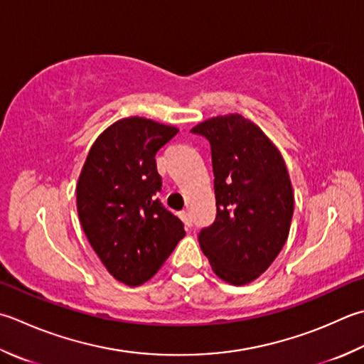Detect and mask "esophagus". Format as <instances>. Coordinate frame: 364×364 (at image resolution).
I'll return each instance as SVG.
<instances>
[{"mask_svg": "<svg viewBox=\"0 0 364 364\" xmlns=\"http://www.w3.org/2000/svg\"><path fill=\"white\" fill-rule=\"evenodd\" d=\"M180 218H181V220H183L184 225H186V227L192 225V216H191V213L188 210L180 211Z\"/></svg>", "mask_w": 364, "mask_h": 364, "instance_id": "obj_1", "label": "esophagus"}]
</instances>
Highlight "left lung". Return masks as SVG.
I'll return each instance as SVG.
<instances>
[{
  "label": "left lung",
  "mask_w": 364,
  "mask_h": 364,
  "mask_svg": "<svg viewBox=\"0 0 364 364\" xmlns=\"http://www.w3.org/2000/svg\"><path fill=\"white\" fill-rule=\"evenodd\" d=\"M191 131L210 140L218 210L198 243L218 277L245 286L267 272L287 241L294 189L286 162L267 134L238 113Z\"/></svg>",
  "instance_id": "8db88e82"
}]
</instances>
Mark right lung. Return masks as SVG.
<instances>
[{
  "label": "right lung",
  "mask_w": 364,
  "mask_h": 364,
  "mask_svg": "<svg viewBox=\"0 0 364 364\" xmlns=\"http://www.w3.org/2000/svg\"><path fill=\"white\" fill-rule=\"evenodd\" d=\"M178 127L144 117L118 119L90 148L77 181V211L97 257L129 287L153 277L186 232L154 198V156Z\"/></svg>",
  "instance_id": "right-lung-1"
}]
</instances>
